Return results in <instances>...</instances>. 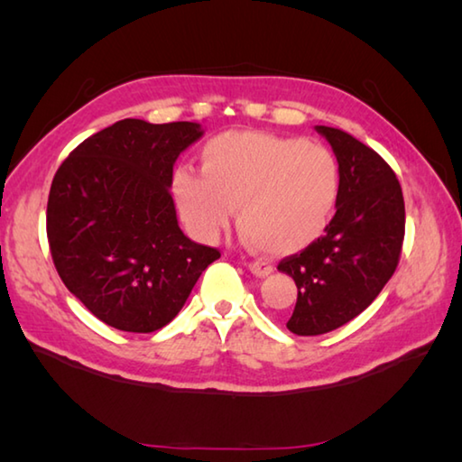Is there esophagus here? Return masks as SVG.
Segmentation results:
<instances>
[{"mask_svg":"<svg viewBox=\"0 0 462 462\" xmlns=\"http://www.w3.org/2000/svg\"><path fill=\"white\" fill-rule=\"evenodd\" d=\"M248 270L254 273V276H258V278H268L270 273L273 272V268L270 266V263L268 262H262V260L250 262L248 263Z\"/></svg>","mask_w":462,"mask_h":462,"instance_id":"1","label":"esophagus"}]
</instances>
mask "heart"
<instances>
[{"label": "heart", "mask_w": 462, "mask_h": 462, "mask_svg": "<svg viewBox=\"0 0 462 462\" xmlns=\"http://www.w3.org/2000/svg\"><path fill=\"white\" fill-rule=\"evenodd\" d=\"M200 169L179 166L171 186L182 220L206 242L220 236L236 206L248 246L288 256L326 232L339 199L336 154L300 136L222 133L202 146Z\"/></svg>", "instance_id": "obj_1"}]
</instances>
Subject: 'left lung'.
Masks as SVG:
<instances>
[{
  "instance_id": "obj_1",
  "label": "left lung",
  "mask_w": 462,
  "mask_h": 462,
  "mask_svg": "<svg viewBox=\"0 0 462 462\" xmlns=\"http://www.w3.org/2000/svg\"><path fill=\"white\" fill-rule=\"evenodd\" d=\"M313 129L331 144L341 186L326 236L278 266L298 286L286 323L296 336H321L367 310L393 276L405 236L403 192L391 166L346 131Z\"/></svg>"
}]
</instances>
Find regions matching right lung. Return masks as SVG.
Listing matches in <instances>:
<instances>
[{
  "instance_id": "add662e5",
  "label": "right lung",
  "mask_w": 462,
  "mask_h": 462,
  "mask_svg": "<svg viewBox=\"0 0 462 462\" xmlns=\"http://www.w3.org/2000/svg\"><path fill=\"white\" fill-rule=\"evenodd\" d=\"M202 125L125 119L85 139L49 190L47 238L67 290L106 326L151 333L189 300L220 252L184 236L171 196Z\"/></svg>"
}]
</instances>
